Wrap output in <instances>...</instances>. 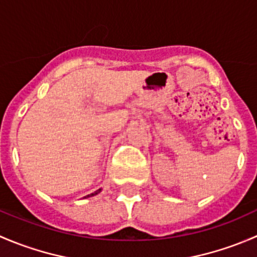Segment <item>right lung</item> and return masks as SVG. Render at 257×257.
<instances>
[{
	"instance_id": "add662e5",
	"label": "right lung",
	"mask_w": 257,
	"mask_h": 257,
	"mask_svg": "<svg viewBox=\"0 0 257 257\" xmlns=\"http://www.w3.org/2000/svg\"><path fill=\"white\" fill-rule=\"evenodd\" d=\"M100 190H102V189H98L97 191H94V193H92V194H89V195H87V196H84V198H90V196H94V195H97L98 193H100Z\"/></svg>"
}]
</instances>
